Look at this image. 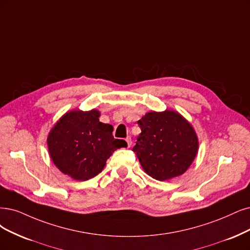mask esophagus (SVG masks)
Wrapping results in <instances>:
<instances>
[{"mask_svg":"<svg viewBox=\"0 0 250 250\" xmlns=\"http://www.w3.org/2000/svg\"><path fill=\"white\" fill-rule=\"evenodd\" d=\"M125 141H126V143H127V147H131V145H132V140H131V137H127L126 139H125Z\"/></svg>","mask_w":250,"mask_h":250,"instance_id":"1","label":"esophagus"}]
</instances>
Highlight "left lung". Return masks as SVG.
I'll use <instances>...</instances> for the list:
<instances>
[{
	"label": "left lung",
	"instance_id": "8db88e82",
	"mask_svg": "<svg viewBox=\"0 0 250 250\" xmlns=\"http://www.w3.org/2000/svg\"><path fill=\"white\" fill-rule=\"evenodd\" d=\"M138 125L133 151L143 170L152 178L164 181L186 172L198 153L199 141L192 125L178 112L166 110L146 113Z\"/></svg>",
	"mask_w": 250,
	"mask_h": 250
}]
</instances>
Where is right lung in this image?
Here are the masks:
<instances>
[{"label":"right lung","instance_id":"right-lung-1","mask_svg":"<svg viewBox=\"0 0 250 250\" xmlns=\"http://www.w3.org/2000/svg\"><path fill=\"white\" fill-rule=\"evenodd\" d=\"M99 117L96 109L72 110L60 118L48 135L53 164L75 180L85 181L97 176L112 152L126 146L125 140L114 139L113 126L101 123Z\"/></svg>","mask_w":250,"mask_h":250}]
</instances>
